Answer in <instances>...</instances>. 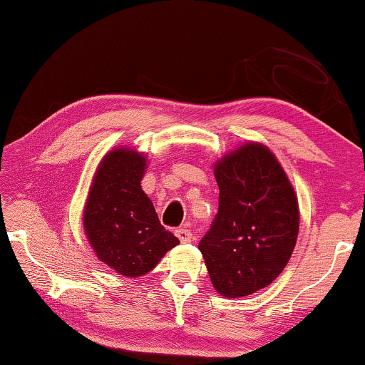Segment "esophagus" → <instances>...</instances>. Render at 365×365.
<instances>
[{
	"label": "esophagus",
	"instance_id": "obj_1",
	"mask_svg": "<svg viewBox=\"0 0 365 365\" xmlns=\"http://www.w3.org/2000/svg\"><path fill=\"white\" fill-rule=\"evenodd\" d=\"M176 236H178V239L181 242H191V239H192V234H191V231H189V229H186V227H179L178 231H176Z\"/></svg>",
	"mask_w": 365,
	"mask_h": 365
}]
</instances>
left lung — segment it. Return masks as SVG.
<instances>
[{
  "instance_id": "8db88e82",
  "label": "left lung",
  "mask_w": 365,
  "mask_h": 365,
  "mask_svg": "<svg viewBox=\"0 0 365 365\" xmlns=\"http://www.w3.org/2000/svg\"><path fill=\"white\" fill-rule=\"evenodd\" d=\"M219 211L199 242L224 297L267 287L287 266L299 234V202L281 163L262 143H244L214 163Z\"/></svg>"
}]
</instances>
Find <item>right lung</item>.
Returning a JSON list of instances; mask_svg holds the SVG:
<instances>
[{
	"instance_id": "1",
	"label": "right lung",
	"mask_w": 365,
	"mask_h": 365,
	"mask_svg": "<svg viewBox=\"0 0 365 365\" xmlns=\"http://www.w3.org/2000/svg\"><path fill=\"white\" fill-rule=\"evenodd\" d=\"M148 158L129 146L104 154L98 164L86 204L83 227L96 257L119 276L141 277L178 246L179 239L159 222L141 181Z\"/></svg>"
}]
</instances>
